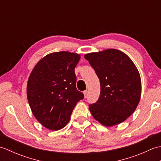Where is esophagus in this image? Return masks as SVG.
Wrapping results in <instances>:
<instances>
[{
  "label": "esophagus",
  "instance_id": "obj_1",
  "mask_svg": "<svg viewBox=\"0 0 161 161\" xmlns=\"http://www.w3.org/2000/svg\"><path fill=\"white\" fill-rule=\"evenodd\" d=\"M88 91L87 90L84 91V97H85V98L87 97V96H88Z\"/></svg>",
  "mask_w": 161,
  "mask_h": 161
}]
</instances>
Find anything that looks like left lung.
<instances>
[{
	"mask_svg": "<svg viewBox=\"0 0 161 161\" xmlns=\"http://www.w3.org/2000/svg\"><path fill=\"white\" fill-rule=\"evenodd\" d=\"M84 58L94 68L101 87L98 100L88 106L92 115L106 126L120 124L133 114L141 100L137 68L128 55L116 49L88 53Z\"/></svg>",
	"mask_w": 161,
	"mask_h": 161,
	"instance_id": "8db88e82",
	"label": "left lung"
}]
</instances>
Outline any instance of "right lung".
<instances>
[{"mask_svg":"<svg viewBox=\"0 0 161 161\" xmlns=\"http://www.w3.org/2000/svg\"><path fill=\"white\" fill-rule=\"evenodd\" d=\"M79 54L61 51L43 57L28 78L27 97L32 114L44 127L52 131L64 128L84 94L76 88L75 68Z\"/></svg>","mask_w":161,"mask_h":161,"instance_id":"add662e5","label":"right lung"}]
</instances>
